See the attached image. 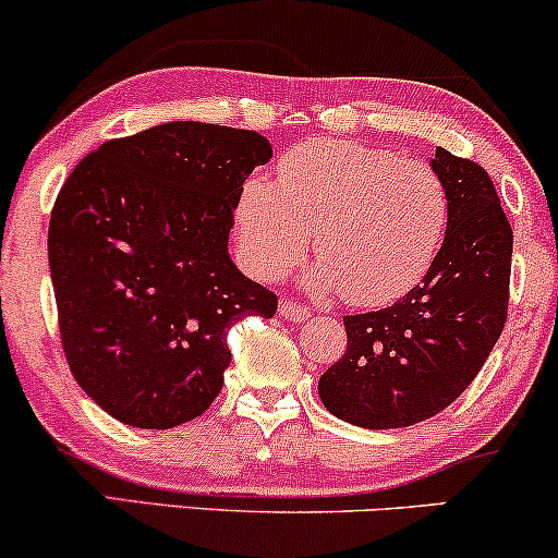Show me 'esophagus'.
Masks as SVG:
<instances>
[{
  "mask_svg": "<svg viewBox=\"0 0 558 558\" xmlns=\"http://www.w3.org/2000/svg\"><path fill=\"white\" fill-rule=\"evenodd\" d=\"M279 313H281V318L292 320V323H302V320L311 318V311H307L305 305H298V302H292V300L281 302Z\"/></svg>",
  "mask_w": 558,
  "mask_h": 558,
  "instance_id": "34e87169",
  "label": "esophagus"
}]
</instances>
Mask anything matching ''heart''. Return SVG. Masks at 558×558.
I'll return each instance as SVG.
<instances>
[{"label": "heart", "instance_id": "heart-1", "mask_svg": "<svg viewBox=\"0 0 558 558\" xmlns=\"http://www.w3.org/2000/svg\"><path fill=\"white\" fill-rule=\"evenodd\" d=\"M450 198L435 170L349 140H311L281 157L277 185L251 178L235 227L247 266L264 279L292 271L311 245L307 284L360 307L409 294L445 240Z\"/></svg>", "mask_w": 558, "mask_h": 558}]
</instances>
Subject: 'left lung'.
Segmentation results:
<instances>
[{"label": "left lung", "instance_id": "1", "mask_svg": "<svg viewBox=\"0 0 558 558\" xmlns=\"http://www.w3.org/2000/svg\"><path fill=\"white\" fill-rule=\"evenodd\" d=\"M450 217L422 284L385 311L347 315V352L318 383L333 416L401 429L439 414L484 367L510 302L512 227L489 173L437 147Z\"/></svg>", "mask_w": 558, "mask_h": 558}]
</instances>
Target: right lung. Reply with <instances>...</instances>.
Returning <instances> with one entry per match:
<instances>
[{
	"label": "right lung",
	"instance_id": "add662e5",
	"mask_svg": "<svg viewBox=\"0 0 558 558\" xmlns=\"http://www.w3.org/2000/svg\"><path fill=\"white\" fill-rule=\"evenodd\" d=\"M268 160L256 132L170 121L100 144L61 185L48 225L61 343L119 422L202 416L230 367L227 331L277 313L227 251L245 178Z\"/></svg>",
	"mask_w": 558,
	"mask_h": 558
}]
</instances>
